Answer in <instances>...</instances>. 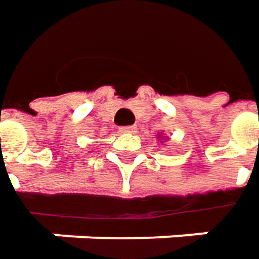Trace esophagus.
<instances>
[{
  "label": "esophagus",
  "instance_id": "obj_1",
  "mask_svg": "<svg viewBox=\"0 0 259 259\" xmlns=\"http://www.w3.org/2000/svg\"><path fill=\"white\" fill-rule=\"evenodd\" d=\"M120 133H136V126H122L120 130H119Z\"/></svg>",
  "mask_w": 259,
  "mask_h": 259
}]
</instances>
